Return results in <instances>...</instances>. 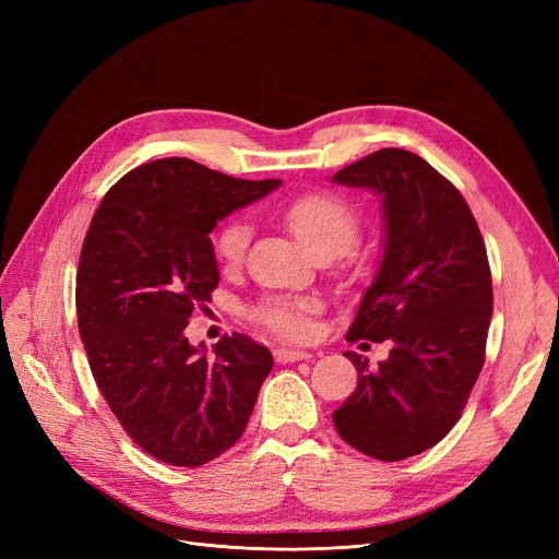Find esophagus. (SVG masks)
Listing matches in <instances>:
<instances>
[{
  "mask_svg": "<svg viewBox=\"0 0 559 559\" xmlns=\"http://www.w3.org/2000/svg\"><path fill=\"white\" fill-rule=\"evenodd\" d=\"M312 354L306 349H296V347H280L275 349V359L280 364H294V361H302V359H310Z\"/></svg>",
  "mask_w": 559,
  "mask_h": 559,
  "instance_id": "1",
  "label": "esophagus"
}]
</instances>
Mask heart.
Here are the masks:
<instances>
[{
  "label": "heart",
  "mask_w": 559,
  "mask_h": 559,
  "mask_svg": "<svg viewBox=\"0 0 559 559\" xmlns=\"http://www.w3.org/2000/svg\"><path fill=\"white\" fill-rule=\"evenodd\" d=\"M282 222L289 226L296 240L317 259H337L347 253L359 238V216L347 202L329 193H306L286 202ZM251 240L247 218H233L214 238L218 259L228 265L242 263ZM310 300L270 298L253 310L259 324L282 337H306Z\"/></svg>",
  "instance_id": "1"
}]
</instances>
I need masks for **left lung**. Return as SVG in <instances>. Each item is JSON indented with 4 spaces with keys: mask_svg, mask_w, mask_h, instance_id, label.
Instances as JSON below:
<instances>
[{
    "mask_svg": "<svg viewBox=\"0 0 559 559\" xmlns=\"http://www.w3.org/2000/svg\"><path fill=\"white\" fill-rule=\"evenodd\" d=\"M382 198L384 249L347 341L392 343L333 413L343 441L380 462L433 448L462 417L492 319L487 249L466 200L411 151L380 148L333 175Z\"/></svg>",
    "mask_w": 559,
    "mask_h": 559,
    "instance_id": "left-lung-1",
    "label": "left lung"
}]
</instances>
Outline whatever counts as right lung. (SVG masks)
<instances>
[{
	"label": "right lung",
	"mask_w": 559,
	"mask_h": 559,
	"mask_svg": "<svg viewBox=\"0 0 559 559\" xmlns=\"http://www.w3.org/2000/svg\"><path fill=\"white\" fill-rule=\"evenodd\" d=\"M280 183L151 160L111 186L83 240L76 317L93 378L132 441L165 464L202 466L238 443L273 368L242 333L207 354L183 331L218 286L216 222Z\"/></svg>",
	"instance_id": "obj_1"
}]
</instances>
